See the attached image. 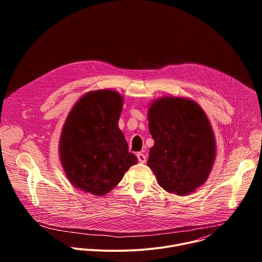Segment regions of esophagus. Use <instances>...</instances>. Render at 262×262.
<instances>
[{"label": "esophagus", "mask_w": 262, "mask_h": 262, "mask_svg": "<svg viewBox=\"0 0 262 262\" xmlns=\"http://www.w3.org/2000/svg\"><path fill=\"white\" fill-rule=\"evenodd\" d=\"M137 159H138V161H139L140 163H142V164H144V163L146 162V156L143 155V154H141V152L137 154Z\"/></svg>", "instance_id": "1"}]
</instances>
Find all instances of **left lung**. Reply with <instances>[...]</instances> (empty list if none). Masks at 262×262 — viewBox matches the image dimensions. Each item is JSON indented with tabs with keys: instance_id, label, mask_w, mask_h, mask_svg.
Wrapping results in <instances>:
<instances>
[{
	"instance_id": "obj_1",
	"label": "left lung",
	"mask_w": 262,
	"mask_h": 262,
	"mask_svg": "<svg viewBox=\"0 0 262 262\" xmlns=\"http://www.w3.org/2000/svg\"><path fill=\"white\" fill-rule=\"evenodd\" d=\"M149 132L155 145L147 165L160 185L178 196L202 185L212 168L215 142L203 110L193 100L162 97L148 110Z\"/></svg>"
}]
</instances>
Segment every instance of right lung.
<instances>
[{"instance_id":"add662e5","label":"right lung","mask_w":262,"mask_h":262,"mask_svg":"<svg viewBox=\"0 0 262 262\" xmlns=\"http://www.w3.org/2000/svg\"><path fill=\"white\" fill-rule=\"evenodd\" d=\"M122 96L107 89L84 95L70 111L60 140L61 164L74 188L108 193L137 164L118 121Z\"/></svg>"}]
</instances>
